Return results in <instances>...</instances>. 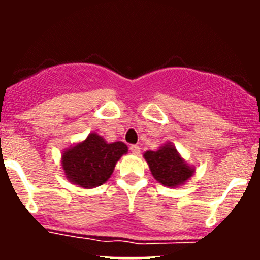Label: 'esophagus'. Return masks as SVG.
<instances>
[{
  "label": "esophagus",
  "instance_id": "34e87169",
  "mask_svg": "<svg viewBox=\"0 0 260 260\" xmlns=\"http://www.w3.org/2000/svg\"><path fill=\"white\" fill-rule=\"evenodd\" d=\"M130 151H132V153H134V155H138V153L141 152V148H139V146H137V144H132V146H130Z\"/></svg>",
  "mask_w": 260,
  "mask_h": 260
}]
</instances>
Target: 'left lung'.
<instances>
[{"instance_id": "1", "label": "left lung", "mask_w": 260, "mask_h": 260, "mask_svg": "<svg viewBox=\"0 0 260 260\" xmlns=\"http://www.w3.org/2000/svg\"><path fill=\"white\" fill-rule=\"evenodd\" d=\"M153 178L167 187H178L194 176L195 167L187 164L173 143H165L156 151L143 153Z\"/></svg>"}]
</instances>
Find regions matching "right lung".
I'll return each instance as SVG.
<instances>
[{
    "label": "right lung",
    "mask_w": 260,
    "mask_h": 260,
    "mask_svg": "<svg viewBox=\"0 0 260 260\" xmlns=\"http://www.w3.org/2000/svg\"><path fill=\"white\" fill-rule=\"evenodd\" d=\"M123 142L108 143L96 133L62 151L61 167L69 182L93 189L110 178L117 161L127 153Z\"/></svg>",
    "instance_id": "right-lung-1"
}]
</instances>
